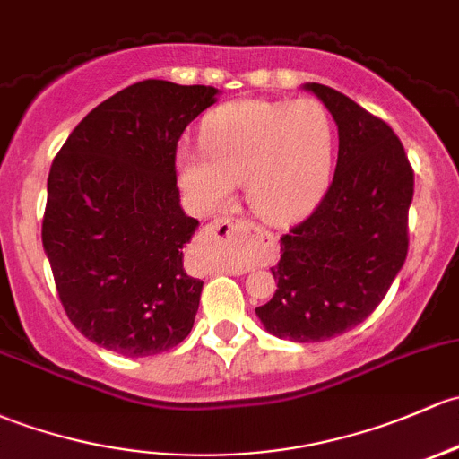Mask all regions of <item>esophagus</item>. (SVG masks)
Masks as SVG:
<instances>
[{
	"mask_svg": "<svg viewBox=\"0 0 459 459\" xmlns=\"http://www.w3.org/2000/svg\"><path fill=\"white\" fill-rule=\"evenodd\" d=\"M206 239L215 244H233L246 238H264L262 229L257 224H253L250 220H242V217H220L213 220L204 230ZM262 253H253L250 262H259Z\"/></svg>",
	"mask_w": 459,
	"mask_h": 459,
	"instance_id": "obj_1",
	"label": "esophagus"
}]
</instances>
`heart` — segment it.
Here are the masks:
<instances>
[{
    "label": "heart",
    "instance_id": "heart-1",
    "mask_svg": "<svg viewBox=\"0 0 459 459\" xmlns=\"http://www.w3.org/2000/svg\"><path fill=\"white\" fill-rule=\"evenodd\" d=\"M200 144L178 149L180 182L197 204L221 209L244 182L255 215L292 224L330 185L336 125L318 99H242L206 116Z\"/></svg>",
    "mask_w": 459,
    "mask_h": 459
}]
</instances>
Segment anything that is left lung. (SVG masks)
Wrapping results in <instances>:
<instances>
[{"label":"left lung","instance_id":"8db88e82","mask_svg":"<svg viewBox=\"0 0 459 459\" xmlns=\"http://www.w3.org/2000/svg\"><path fill=\"white\" fill-rule=\"evenodd\" d=\"M306 88L339 125L334 178L315 211L281 235L277 290L255 312L279 339L318 343L363 323L403 268L413 169L383 118L327 85Z\"/></svg>","mask_w":459,"mask_h":459}]
</instances>
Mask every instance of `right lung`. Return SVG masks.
<instances>
[{
  "instance_id": "add662e5",
  "label": "right lung",
  "mask_w": 459,
  "mask_h": 459,
  "mask_svg": "<svg viewBox=\"0 0 459 459\" xmlns=\"http://www.w3.org/2000/svg\"><path fill=\"white\" fill-rule=\"evenodd\" d=\"M215 88L147 79L94 108L48 176L41 239L72 325L105 350L152 356L189 336L204 283L185 270L176 152Z\"/></svg>"
}]
</instances>
